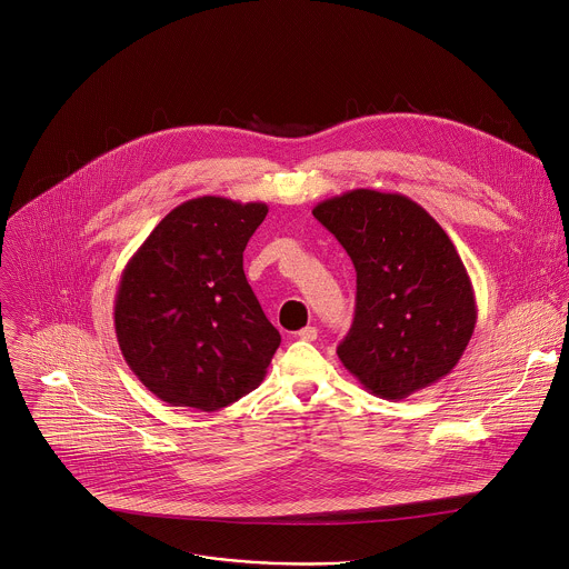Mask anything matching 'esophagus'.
Here are the masks:
<instances>
[{"label":"esophagus","mask_w":569,"mask_h":569,"mask_svg":"<svg viewBox=\"0 0 569 569\" xmlns=\"http://www.w3.org/2000/svg\"><path fill=\"white\" fill-rule=\"evenodd\" d=\"M297 337L303 339V341H315V339H317V328H315V326H306V328H301V330L297 332Z\"/></svg>","instance_id":"obj_1"}]
</instances>
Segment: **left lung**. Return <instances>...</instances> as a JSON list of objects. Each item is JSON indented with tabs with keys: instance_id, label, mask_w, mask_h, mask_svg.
<instances>
[{
	"instance_id": "left-lung-1",
	"label": "left lung",
	"mask_w": 569,
	"mask_h": 569,
	"mask_svg": "<svg viewBox=\"0 0 569 569\" xmlns=\"http://www.w3.org/2000/svg\"><path fill=\"white\" fill-rule=\"evenodd\" d=\"M357 272L355 319L337 355L377 398L402 400L460 361L478 319L467 268L440 228L402 194L350 189L315 206Z\"/></svg>"
}]
</instances>
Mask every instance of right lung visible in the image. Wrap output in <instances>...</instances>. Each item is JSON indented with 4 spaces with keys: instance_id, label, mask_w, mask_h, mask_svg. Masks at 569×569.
Segmentation results:
<instances>
[{
    "instance_id": "add662e5",
    "label": "right lung",
    "mask_w": 569,
    "mask_h": 569,
    "mask_svg": "<svg viewBox=\"0 0 569 569\" xmlns=\"http://www.w3.org/2000/svg\"><path fill=\"white\" fill-rule=\"evenodd\" d=\"M266 214V203L184 201L124 266L116 337L162 402L210 413L263 382L281 335L246 279L243 250Z\"/></svg>"
}]
</instances>
